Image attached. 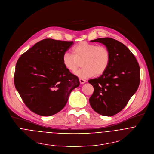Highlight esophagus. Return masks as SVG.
Returning <instances> with one entry per match:
<instances>
[{
    "mask_svg": "<svg viewBox=\"0 0 154 154\" xmlns=\"http://www.w3.org/2000/svg\"><path fill=\"white\" fill-rule=\"evenodd\" d=\"M79 82H80V83L81 84H84L85 82H86V81L85 80V79H81V78H80L79 79Z\"/></svg>",
    "mask_w": 154,
    "mask_h": 154,
    "instance_id": "obj_1",
    "label": "esophagus"
}]
</instances>
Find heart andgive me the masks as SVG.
<instances>
[{"label": "heart", "instance_id": "heart-1", "mask_svg": "<svg viewBox=\"0 0 154 154\" xmlns=\"http://www.w3.org/2000/svg\"><path fill=\"white\" fill-rule=\"evenodd\" d=\"M62 61L65 67L71 72L77 71L82 62L83 68L75 75L86 78L103 75L109 65L111 53L105 46L81 42L72 48V53L66 52L63 54Z\"/></svg>", "mask_w": 154, "mask_h": 154}]
</instances>
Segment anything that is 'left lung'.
Returning a JSON list of instances; mask_svg holds the SVG:
<instances>
[{
	"mask_svg": "<svg viewBox=\"0 0 154 154\" xmlns=\"http://www.w3.org/2000/svg\"><path fill=\"white\" fill-rule=\"evenodd\" d=\"M92 42L105 45L111 53L106 71L88 82L94 89L89 103L97 113L112 116L121 111L137 91L140 82L138 62L123 43L111 38H100Z\"/></svg>",
	"mask_w": 154,
	"mask_h": 154,
	"instance_id": "1",
	"label": "left lung"
}]
</instances>
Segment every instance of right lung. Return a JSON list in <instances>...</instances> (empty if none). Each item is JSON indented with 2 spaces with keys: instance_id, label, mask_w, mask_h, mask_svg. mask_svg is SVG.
Here are the masks:
<instances>
[{
  "instance_id": "obj_1",
  "label": "right lung",
  "mask_w": 154,
  "mask_h": 154,
  "mask_svg": "<svg viewBox=\"0 0 154 154\" xmlns=\"http://www.w3.org/2000/svg\"><path fill=\"white\" fill-rule=\"evenodd\" d=\"M73 42L46 38L23 53L16 64L14 86L24 103L33 112L50 116L66 105L79 78L63 64V54Z\"/></svg>"
}]
</instances>
